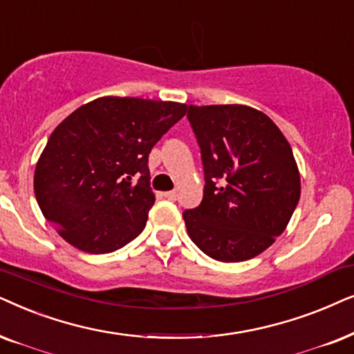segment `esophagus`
Here are the masks:
<instances>
[{
    "label": "esophagus",
    "mask_w": 354,
    "mask_h": 354,
    "mask_svg": "<svg viewBox=\"0 0 354 354\" xmlns=\"http://www.w3.org/2000/svg\"><path fill=\"white\" fill-rule=\"evenodd\" d=\"M163 197L168 201H176L178 194H176V191H168V192H163Z\"/></svg>",
    "instance_id": "34e87169"
}]
</instances>
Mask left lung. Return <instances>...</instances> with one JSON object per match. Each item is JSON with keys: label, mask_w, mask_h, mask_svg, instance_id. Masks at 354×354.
Returning <instances> with one entry per match:
<instances>
[{"label": "left lung", "mask_w": 354, "mask_h": 354, "mask_svg": "<svg viewBox=\"0 0 354 354\" xmlns=\"http://www.w3.org/2000/svg\"><path fill=\"white\" fill-rule=\"evenodd\" d=\"M201 147L204 197L183 212L187 234L207 256L243 262L272 246L298 205L301 180L288 140L246 105L186 106Z\"/></svg>", "instance_id": "8db88e82"}]
</instances>
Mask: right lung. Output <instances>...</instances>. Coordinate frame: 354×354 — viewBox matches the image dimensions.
Here are the masks:
<instances>
[{
    "label": "right lung",
    "instance_id": "right-lung-1",
    "mask_svg": "<svg viewBox=\"0 0 354 354\" xmlns=\"http://www.w3.org/2000/svg\"><path fill=\"white\" fill-rule=\"evenodd\" d=\"M185 115L176 102L102 97L58 124L35 167L34 189L61 238L106 254L139 236L155 202L149 153Z\"/></svg>",
    "mask_w": 354,
    "mask_h": 354
}]
</instances>
